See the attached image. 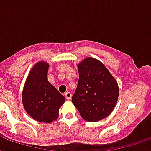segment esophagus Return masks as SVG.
Instances as JSON below:
<instances>
[{
	"label": "esophagus",
	"instance_id": "34e87169",
	"mask_svg": "<svg viewBox=\"0 0 151 151\" xmlns=\"http://www.w3.org/2000/svg\"><path fill=\"white\" fill-rule=\"evenodd\" d=\"M65 97H66L67 100H70L71 98H72V95H71V93L70 92H66L65 93Z\"/></svg>",
	"mask_w": 151,
	"mask_h": 151
}]
</instances>
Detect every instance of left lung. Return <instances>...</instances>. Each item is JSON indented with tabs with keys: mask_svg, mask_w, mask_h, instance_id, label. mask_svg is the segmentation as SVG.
<instances>
[{
	"mask_svg": "<svg viewBox=\"0 0 151 151\" xmlns=\"http://www.w3.org/2000/svg\"><path fill=\"white\" fill-rule=\"evenodd\" d=\"M79 80L72 97L81 117L98 122L112 112L117 103L119 88L106 66L94 58H86L78 64Z\"/></svg>",
	"mask_w": 151,
	"mask_h": 151,
	"instance_id": "8db88e82",
	"label": "left lung"
}]
</instances>
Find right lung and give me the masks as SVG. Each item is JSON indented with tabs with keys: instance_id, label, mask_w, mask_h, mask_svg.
I'll return each mask as SVG.
<instances>
[{
	"instance_id": "1",
	"label": "right lung",
	"mask_w": 151,
	"mask_h": 151,
	"mask_svg": "<svg viewBox=\"0 0 151 151\" xmlns=\"http://www.w3.org/2000/svg\"><path fill=\"white\" fill-rule=\"evenodd\" d=\"M48 64L39 62L32 68L22 92L27 114L36 121L50 123L58 117L65 98L48 81Z\"/></svg>"
}]
</instances>
